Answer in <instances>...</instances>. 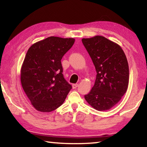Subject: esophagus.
<instances>
[{"label":"esophagus","mask_w":147,"mask_h":147,"mask_svg":"<svg viewBox=\"0 0 147 147\" xmlns=\"http://www.w3.org/2000/svg\"><path fill=\"white\" fill-rule=\"evenodd\" d=\"M78 86H79L78 84H73V85H72V86H73V89H76Z\"/></svg>","instance_id":"1"}]
</instances>
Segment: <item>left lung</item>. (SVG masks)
I'll list each match as a JSON object with an SVG mask.
<instances>
[{
  "label": "left lung",
  "instance_id": "obj_1",
  "mask_svg": "<svg viewBox=\"0 0 147 147\" xmlns=\"http://www.w3.org/2000/svg\"><path fill=\"white\" fill-rule=\"evenodd\" d=\"M82 41L95 67L96 77L86 100L98 111L110 109L125 94L129 82L127 59L121 47L101 36Z\"/></svg>",
  "mask_w": 147,
  "mask_h": 147
}]
</instances>
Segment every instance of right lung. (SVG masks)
<instances>
[{"label": "right lung", "mask_w": 147, "mask_h": 147, "mask_svg": "<svg viewBox=\"0 0 147 147\" xmlns=\"http://www.w3.org/2000/svg\"><path fill=\"white\" fill-rule=\"evenodd\" d=\"M74 41V38L51 36L36 42L27 51L21 69V82L36 110H55L72 89L62 74L61 59Z\"/></svg>", "instance_id": "obj_1"}]
</instances>
